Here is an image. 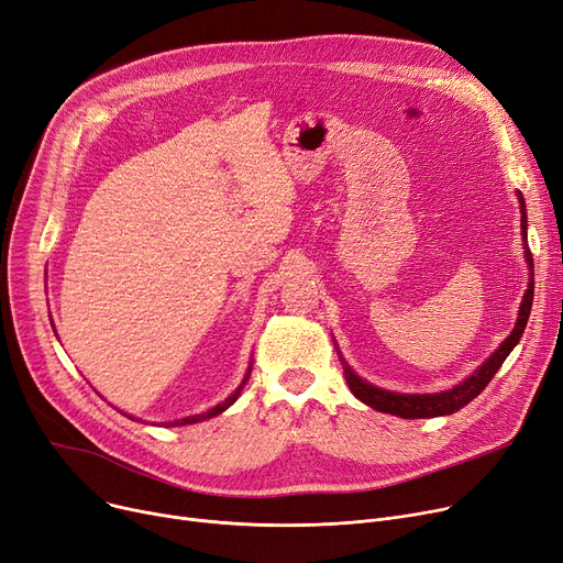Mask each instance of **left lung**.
<instances>
[{
  "instance_id": "obj_1",
  "label": "left lung",
  "mask_w": 563,
  "mask_h": 563,
  "mask_svg": "<svg viewBox=\"0 0 563 563\" xmlns=\"http://www.w3.org/2000/svg\"><path fill=\"white\" fill-rule=\"evenodd\" d=\"M516 196L520 200V228H522V242H525L522 249H525V262L529 266V283H527L525 297H522V303H520L518 319H516V327H514L511 335L490 353L488 361H484L467 378L456 383L454 388L440 390V393H427V395L393 393V390H386V388L372 386V383H367L365 378H361L356 372L349 367V363L342 358V353L335 344V349L340 353L342 367H344V378L349 383L353 397L361 399L363 404H367L374 410L390 412V416H397V418H404V420H420V418L452 416V412L461 410L477 395H482V390L488 386L490 378L497 374L501 363L507 361V356L514 351V346L520 342V338L525 333V327H527L529 312H531V301H534V262H531V253H529V246H527V210H525L522 194L516 191Z\"/></svg>"
}]
</instances>
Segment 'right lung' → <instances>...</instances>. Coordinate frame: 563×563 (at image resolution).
Listing matches in <instances>:
<instances>
[{
	"label": "right lung",
	"mask_w": 563,
	"mask_h": 563,
	"mask_svg": "<svg viewBox=\"0 0 563 563\" xmlns=\"http://www.w3.org/2000/svg\"><path fill=\"white\" fill-rule=\"evenodd\" d=\"M251 365H253V363H249V369H246V374H244V380L240 383V388H236L232 395H228V397H225V401L217 404V406H214V408H210V410L198 412V416L180 418V420H173V422H162V427H185V424H196V422H202V420H210V418L219 416V412H223L225 408H230V406L236 401V397L242 395V390H244V386H246V380H249V376H251ZM123 416H128V412H123ZM128 418H130V420H134L132 416H128Z\"/></svg>",
	"instance_id": "add662e5"
}]
</instances>
